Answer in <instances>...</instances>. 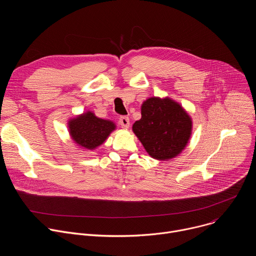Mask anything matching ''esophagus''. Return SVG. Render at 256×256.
<instances>
[{"label":"esophagus","mask_w":256,"mask_h":256,"mask_svg":"<svg viewBox=\"0 0 256 256\" xmlns=\"http://www.w3.org/2000/svg\"><path fill=\"white\" fill-rule=\"evenodd\" d=\"M120 124L122 126V128H130V118L126 116H120Z\"/></svg>","instance_id":"1"}]
</instances>
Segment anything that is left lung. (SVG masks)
<instances>
[{"label":"left lung","instance_id":"8db88e82","mask_svg":"<svg viewBox=\"0 0 256 256\" xmlns=\"http://www.w3.org/2000/svg\"><path fill=\"white\" fill-rule=\"evenodd\" d=\"M142 118L132 130L152 158L169 160L188 142L192 122L188 112L170 98L151 97L142 104Z\"/></svg>","mask_w":256,"mask_h":256}]
</instances>
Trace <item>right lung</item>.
I'll list each match as a JSON object with an SVG mask.
<instances>
[{"label": "right lung", "instance_id": "obj_1", "mask_svg": "<svg viewBox=\"0 0 256 256\" xmlns=\"http://www.w3.org/2000/svg\"><path fill=\"white\" fill-rule=\"evenodd\" d=\"M68 130L72 138L81 147L94 150L104 142L107 136L116 130V124L99 118L91 112H87L68 122Z\"/></svg>", "mask_w": 256, "mask_h": 256}]
</instances>
